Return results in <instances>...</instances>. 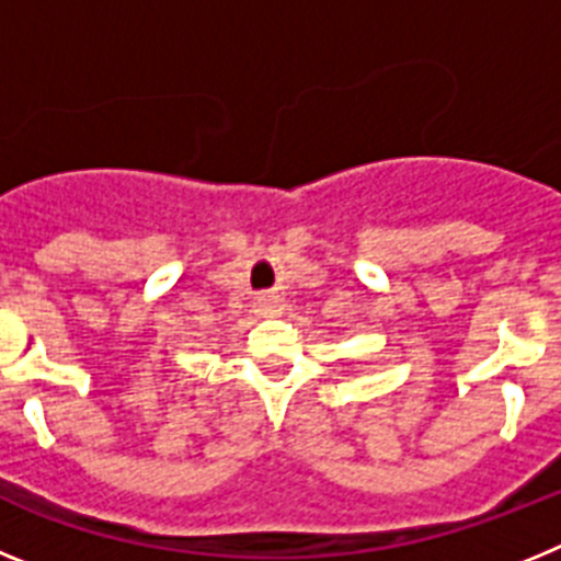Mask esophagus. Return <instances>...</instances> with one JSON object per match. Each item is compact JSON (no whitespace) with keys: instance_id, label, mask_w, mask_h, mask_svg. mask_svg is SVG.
Here are the masks:
<instances>
[{"instance_id":"34e87169","label":"esophagus","mask_w":561,"mask_h":561,"mask_svg":"<svg viewBox=\"0 0 561 561\" xmlns=\"http://www.w3.org/2000/svg\"><path fill=\"white\" fill-rule=\"evenodd\" d=\"M265 308H274V305H271V301H265Z\"/></svg>"}]
</instances>
